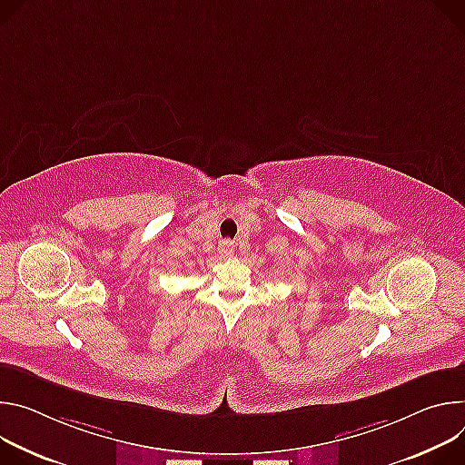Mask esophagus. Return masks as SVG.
<instances>
[{
    "mask_svg": "<svg viewBox=\"0 0 465 465\" xmlns=\"http://www.w3.org/2000/svg\"><path fill=\"white\" fill-rule=\"evenodd\" d=\"M234 251V243L231 240H222L220 242V254L222 256H231Z\"/></svg>",
    "mask_w": 465,
    "mask_h": 465,
    "instance_id": "1",
    "label": "esophagus"
}]
</instances>
